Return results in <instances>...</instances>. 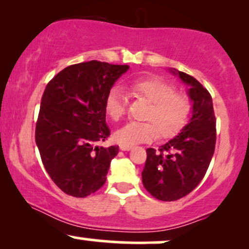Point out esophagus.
Listing matches in <instances>:
<instances>
[{
	"label": "esophagus",
	"instance_id": "1",
	"mask_svg": "<svg viewBox=\"0 0 249 249\" xmlns=\"http://www.w3.org/2000/svg\"><path fill=\"white\" fill-rule=\"evenodd\" d=\"M119 148H121L122 151H130L131 148H132V146H128V145H121Z\"/></svg>",
	"mask_w": 249,
	"mask_h": 249
}]
</instances>
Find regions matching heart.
Here are the masks:
<instances>
[{"label":"heart","instance_id":"heart-1","mask_svg":"<svg viewBox=\"0 0 249 249\" xmlns=\"http://www.w3.org/2000/svg\"><path fill=\"white\" fill-rule=\"evenodd\" d=\"M130 89L134 95L151 103L145 116L148 122H128L118 128L115 139L119 144L133 146L153 141L158 136L157 127L162 137H171L185 124L190 113V102L186 96L176 92L172 84L159 78H142L131 83ZM125 107L126 97L122 89H111L105 99L107 115L118 121L125 113Z\"/></svg>","mask_w":249,"mask_h":249}]
</instances>
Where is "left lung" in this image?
<instances>
[{"instance_id":"left-lung-1","label":"left lung","mask_w":249,"mask_h":249,"mask_svg":"<svg viewBox=\"0 0 249 249\" xmlns=\"http://www.w3.org/2000/svg\"><path fill=\"white\" fill-rule=\"evenodd\" d=\"M186 84L192 116L178 136L161 145L159 152L147 148L142 172L144 187L154 198L174 201L200 184L215 148V116L210 92L192 76L168 69Z\"/></svg>"}]
</instances>
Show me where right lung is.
<instances>
[{
	"label": "right lung",
	"instance_id": "add662e5",
	"mask_svg": "<svg viewBox=\"0 0 249 249\" xmlns=\"http://www.w3.org/2000/svg\"><path fill=\"white\" fill-rule=\"evenodd\" d=\"M128 65L90 61L63 69L48 83L36 124L45 170L64 193L85 198L104 185L119 147L98 146L110 136L105 99Z\"/></svg>",
	"mask_w": 249,
	"mask_h": 249
}]
</instances>
